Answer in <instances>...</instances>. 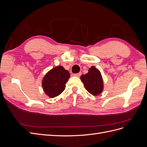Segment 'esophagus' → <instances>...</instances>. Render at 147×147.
<instances>
[{
	"label": "esophagus",
	"instance_id": "1",
	"mask_svg": "<svg viewBox=\"0 0 147 147\" xmlns=\"http://www.w3.org/2000/svg\"><path fill=\"white\" fill-rule=\"evenodd\" d=\"M81 75H82V73L80 72V73H77V74H75L74 75V76H75V77H79L81 76Z\"/></svg>",
	"mask_w": 147,
	"mask_h": 147
}]
</instances>
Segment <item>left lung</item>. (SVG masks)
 Masks as SVG:
<instances>
[{"instance_id":"obj_1","label":"left lung","mask_w":147,"mask_h":147,"mask_svg":"<svg viewBox=\"0 0 147 147\" xmlns=\"http://www.w3.org/2000/svg\"><path fill=\"white\" fill-rule=\"evenodd\" d=\"M80 78L86 90L91 94H100L103 90V80L101 74L94 66H92L89 69L88 73L85 75H82Z\"/></svg>"}]
</instances>
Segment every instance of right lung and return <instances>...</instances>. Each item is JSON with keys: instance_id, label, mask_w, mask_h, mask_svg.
Returning a JSON list of instances; mask_svg holds the SVG:
<instances>
[{"instance_id": "add662e5", "label": "right lung", "mask_w": 147, "mask_h": 147, "mask_svg": "<svg viewBox=\"0 0 147 147\" xmlns=\"http://www.w3.org/2000/svg\"><path fill=\"white\" fill-rule=\"evenodd\" d=\"M70 78V73L63 67L57 66L46 74L42 81L45 94L50 97L59 96L65 90V84Z\"/></svg>"}]
</instances>
